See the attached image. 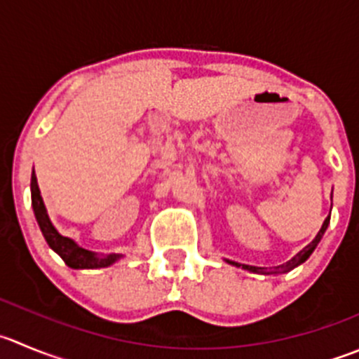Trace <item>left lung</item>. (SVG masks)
I'll use <instances>...</instances> for the list:
<instances>
[{"mask_svg":"<svg viewBox=\"0 0 359 359\" xmlns=\"http://www.w3.org/2000/svg\"><path fill=\"white\" fill-rule=\"evenodd\" d=\"M328 224H330V215L325 219V222H323L321 229H319V233H318V235H316V238L312 240V242L309 243L307 247H304V249H302L300 252L297 254V256H293L290 261H287V263L279 264V266L263 268V266H250V264H240V263H235V261H229V259H226V261H228L229 264H235V266H242L243 270H249V272H254V273H263V276H276V273L291 272L293 268L300 266L302 263H305V261L309 259V256H311V254L314 252V249H316V247H318V243L321 242V238H323V235H325V231H326V228H328Z\"/></svg>","mask_w":359,"mask_h":359,"instance_id":"1","label":"left lung"}]
</instances>
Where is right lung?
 Instances as JSON below:
<instances>
[{"mask_svg":"<svg viewBox=\"0 0 359 359\" xmlns=\"http://www.w3.org/2000/svg\"><path fill=\"white\" fill-rule=\"evenodd\" d=\"M31 205H33L34 217H36L38 226H40L45 240H47L48 247H50L52 250H55L69 268H76V270H82V268H105L116 263L121 257V254L100 256V254L91 252V250L82 249V247L76 245V243L73 242L72 238H68V236H62L61 233L54 228L50 219H48L47 208H45L43 200H41L40 187H38L34 172L31 173Z\"/></svg>","mask_w":359,"mask_h":359,"instance_id":"obj_1","label":"right lung"}]
</instances>
